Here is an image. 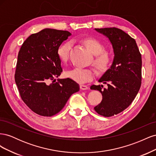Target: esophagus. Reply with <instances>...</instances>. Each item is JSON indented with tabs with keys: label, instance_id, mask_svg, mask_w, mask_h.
I'll use <instances>...</instances> for the list:
<instances>
[{
	"label": "esophagus",
	"instance_id": "esophagus-1",
	"mask_svg": "<svg viewBox=\"0 0 156 156\" xmlns=\"http://www.w3.org/2000/svg\"><path fill=\"white\" fill-rule=\"evenodd\" d=\"M80 88L83 90H88V87H87V85H84V84H81V85H80Z\"/></svg>",
	"mask_w": 156,
	"mask_h": 156
}]
</instances>
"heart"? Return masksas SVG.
<instances>
[{
	"instance_id": "1",
	"label": "heart",
	"mask_w": 156,
	"mask_h": 156,
	"mask_svg": "<svg viewBox=\"0 0 156 156\" xmlns=\"http://www.w3.org/2000/svg\"><path fill=\"white\" fill-rule=\"evenodd\" d=\"M83 44L85 45L91 53L94 55L92 65L98 72L103 73L110 67L112 56L111 53L104 51L105 48L101 42L94 37H84L82 39ZM71 44L64 42L57 49V55L61 62L66 63L69 58ZM66 77L79 83L88 82L94 77V72L91 68H75L70 70L66 74Z\"/></svg>"
}]
</instances>
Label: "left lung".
I'll return each mask as SVG.
<instances>
[{
    "label": "left lung",
    "instance_id": "1",
    "mask_svg": "<svg viewBox=\"0 0 156 156\" xmlns=\"http://www.w3.org/2000/svg\"><path fill=\"white\" fill-rule=\"evenodd\" d=\"M95 30L109 39L115 53L110 69L98 81L107 87L100 84L90 87L102 94V100L94 110L110 117L128 107L137 94L142 80V58L135 40L122 30L115 27Z\"/></svg>",
    "mask_w": 156,
    "mask_h": 156
}]
</instances>
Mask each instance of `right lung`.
<instances>
[{"label": "right lung", "mask_w": 156, "mask_h": 156, "mask_svg": "<svg viewBox=\"0 0 156 156\" xmlns=\"http://www.w3.org/2000/svg\"><path fill=\"white\" fill-rule=\"evenodd\" d=\"M70 35L66 30L45 29L31 34L19 51L15 73L19 92L28 107L40 116L57 114L79 90L72 79H55L62 72L56 51Z\"/></svg>", "instance_id": "1"}]
</instances>
